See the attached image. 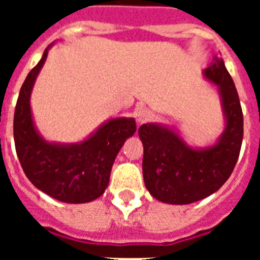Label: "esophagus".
<instances>
[{
	"instance_id": "obj_1",
	"label": "esophagus",
	"mask_w": 260,
	"mask_h": 260,
	"mask_svg": "<svg viewBox=\"0 0 260 260\" xmlns=\"http://www.w3.org/2000/svg\"><path fill=\"white\" fill-rule=\"evenodd\" d=\"M135 117L139 122L148 121L152 117V112L146 106H140V108H136V110H135Z\"/></svg>"
}]
</instances>
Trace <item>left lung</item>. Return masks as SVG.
Returning <instances> with one entry per match:
<instances>
[{"label": "left lung", "mask_w": 260, "mask_h": 260, "mask_svg": "<svg viewBox=\"0 0 260 260\" xmlns=\"http://www.w3.org/2000/svg\"><path fill=\"white\" fill-rule=\"evenodd\" d=\"M204 75L216 83L225 114V129L212 147L196 150L179 135L158 124H143V177L152 197L166 204L185 205L209 197L231 177L243 142V112L238 91L221 58Z\"/></svg>", "instance_id": "1"}]
</instances>
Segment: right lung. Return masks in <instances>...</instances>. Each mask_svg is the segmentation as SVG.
<instances>
[{
    "label": "right lung",
    "mask_w": 260,
    "mask_h": 260,
    "mask_svg": "<svg viewBox=\"0 0 260 260\" xmlns=\"http://www.w3.org/2000/svg\"><path fill=\"white\" fill-rule=\"evenodd\" d=\"M48 54L29 71L18 94L13 120L14 146L26 178L55 200L67 204L90 202L104 194L118 151L136 132L134 118H113L87 140L54 144L40 138L34 125L29 98Z\"/></svg>",
    "instance_id": "obj_1"
}]
</instances>
